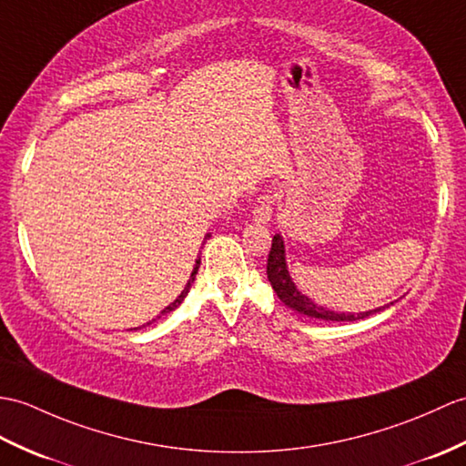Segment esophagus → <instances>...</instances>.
Wrapping results in <instances>:
<instances>
[{"label":"esophagus","instance_id":"obj_1","mask_svg":"<svg viewBox=\"0 0 466 466\" xmlns=\"http://www.w3.org/2000/svg\"><path fill=\"white\" fill-rule=\"evenodd\" d=\"M274 202H276V194H272V192H264L262 197L258 198L256 207H254V210H252L254 220H256L258 224H268V222H269V218H272Z\"/></svg>","mask_w":466,"mask_h":466}]
</instances>
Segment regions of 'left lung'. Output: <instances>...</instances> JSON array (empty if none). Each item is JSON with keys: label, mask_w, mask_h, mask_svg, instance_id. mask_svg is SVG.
Here are the masks:
<instances>
[{"label": "left lung", "mask_w": 466, "mask_h": 466, "mask_svg": "<svg viewBox=\"0 0 466 466\" xmlns=\"http://www.w3.org/2000/svg\"><path fill=\"white\" fill-rule=\"evenodd\" d=\"M268 279L269 284H272L276 296L282 299V304H286L289 309L298 311L299 316H306V318H313V319H323V321H357V319H363V318H370L373 313L381 311L391 304L381 306L377 309H370V311H361V313H338V311H331L328 308H321L318 304H313V301L301 294V291L296 288V284L291 282V276L288 272V264H286V246H284V238L276 234L272 238V248H269V254H268Z\"/></svg>", "instance_id": "left-lung-1"}]
</instances>
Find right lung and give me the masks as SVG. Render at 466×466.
Segmentation results:
<instances>
[{
  "label": "right lung",
  "mask_w": 466,
  "mask_h": 466,
  "mask_svg": "<svg viewBox=\"0 0 466 466\" xmlns=\"http://www.w3.org/2000/svg\"><path fill=\"white\" fill-rule=\"evenodd\" d=\"M210 236V234H208ZM198 266H200V259H197V266H194V269H192V274H190V279H188V284H187V288H184L182 291H180V296L175 299V301H172V304L170 306H167L165 309H162L160 313H158V316H157V319L160 318V316H165V313H170L172 309H177L180 304H182V301H184V298H187L188 296V289H190V286H192V282H194V276H197L198 274ZM155 321V319H153ZM147 326H150V321L147 323ZM135 329H138V328H135Z\"/></svg>",
  "instance_id": "right-lung-1"
}]
</instances>
